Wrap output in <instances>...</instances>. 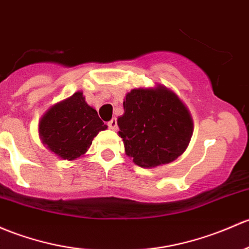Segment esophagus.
I'll return each mask as SVG.
<instances>
[{
    "instance_id": "34e87169",
    "label": "esophagus",
    "mask_w": 249,
    "mask_h": 249,
    "mask_svg": "<svg viewBox=\"0 0 249 249\" xmlns=\"http://www.w3.org/2000/svg\"><path fill=\"white\" fill-rule=\"evenodd\" d=\"M107 125H108V127L111 130H117V119L116 118H112L111 120H109L108 123H107Z\"/></svg>"
}]
</instances>
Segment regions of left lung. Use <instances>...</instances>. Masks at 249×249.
<instances>
[{
  "mask_svg": "<svg viewBox=\"0 0 249 249\" xmlns=\"http://www.w3.org/2000/svg\"><path fill=\"white\" fill-rule=\"evenodd\" d=\"M124 114L118 118L125 153L143 168L174 161L186 150L192 136L190 112L166 87L132 89L125 98Z\"/></svg>",
  "mask_w": 249,
  "mask_h": 249,
  "instance_id": "8db88e82",
  "label": "left lung"
}]
</instances>
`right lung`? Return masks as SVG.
Masks as SVG:
<instances>
[{
	"label": "right lung",
	"mask_w": 249,
	"mask_h": 249,
	"mask_svg": "<svg viewBox=\"0 0 249 249\" xmlns=\"http://www.w3.org/2000/svg\"><path fill=\"white\" fill-rule=\"evenodd\" d=\"M107 129L98 112L76 91L70 98L56 104L39 123V133L44 144L64 160L80 158L89 149L99 131Z\"/></svg>",
	"instance_id": "right-lung-1"
}]
</instances>
